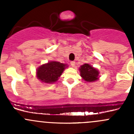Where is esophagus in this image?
Listing matches in <instances>:
<instances>
[{
    "instance_id": "34e87169",
    "label": "esophagus",
    "mask_w": 134,
    "mask_h": 134,
    "mask_svg": "<svg viewBox=\"0 0 134 134\" xmlns=\"http://www.w3.org/2000/svg\"><path fill=\"white\" fill-rule=\"evenodd\" d=\"M70 64H71V65L72 66V67H75V62H74V61H71V62H70Z\"/></svg>"
}]
</instances>
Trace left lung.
I'll return each instance as SVG.
<instances>
[{
    "instance_id": "8db88e82",
    "label": "left lung",
    "mask_w": 134,
    "mask_h": 134,
    "mask_svg": "<svg viewBox=\"0 0 134 134\" xmlns=\"http://www.w3.org/2000/svg\"><path fill=\"white\" fill-rule=\"evenodd\" d=\"M81 76L87 82H93L98 79L99 72L96 69L87 63H85L80 68Z\"/></svg>"
}]
</instances>
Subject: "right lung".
I'll use <instances>...</instances> for the list:
<instances>
[{
    "label": "right lung",
    "instance_id": "add662e5",
    "mask_svg": "<svg viewBox=\"0 0 134 134\" xmlns=\"http://www.w3.org/2000/svg\"><path fill=\"white\" fill-rule=\"evenodd\" d=\"M66 67L65 64L58 62H50L40 66L37 70V77L44 83L56 82Z\"/></svg>",
    "mask_w": 134,
    "mask_h": 134
}]
</instances>
